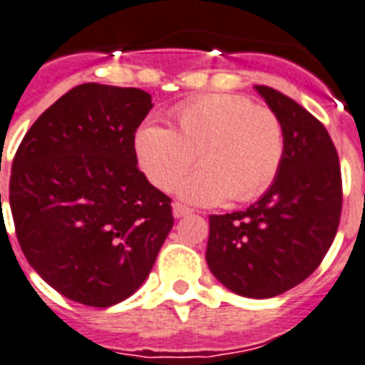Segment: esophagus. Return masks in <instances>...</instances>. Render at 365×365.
Segmentation results:
<instances>
[{
    "label": "esophagus",
    "instance_id": "34e87169",
    "mask_svg": "<svg viewBox=\"0 0 365 365\" xmlns=\"http://www.w3.org/2000/svg\"><path fill=\"white\" fill-rule=\"evenodd\" d=\"M192 210L187 208V206H183V204L180 202H174L173 204V213H174V217L180 219V217H185V215H189Z\"/></svg>",
    "mask_w": 365,
    "mask_h": 365
}]
</instances>
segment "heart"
Listing matches in <instances>:
<instances>
[{"label": "heart", "instance_id": "obj_1", "mask_svg": "<svg viewBox=\"0 0 365 365\" xmlns=\"http://www.w3.org/2000/svg\"><path fill=\"white\" fill-rule=\"evenodd\" d=\"M174 121L176 131L150 121L135 136L138 165L155 187L173 189L197 153L202 168L178 185L187 202H245L274 182L285 133L269 108L240 96H208L180 106Z\"/></svg>", "mask_w": 365, "mask_h": 365}]
</instances>
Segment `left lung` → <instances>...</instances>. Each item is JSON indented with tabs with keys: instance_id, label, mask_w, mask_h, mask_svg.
Listing matches in <instances>:
<instances>
[{
	"instance_id": "obj_1",
	"label": "left lung",
	"mask_w": 365,
	"mask_h": 365,
	"mask_svg": "<svg viewBox=\"0 0 365 365\" xmlns=\"http://www.w3.org/2000/svg\"><path fill=\"white\" fill-rule=\"evenodd\" d=\"M255 90L279 118L285 152L257 202L210 215L206 262L221 285L262 300L300 285L328 253L341 215V168L315 115L268 86Z\"/></svg>"
}]
</instances>
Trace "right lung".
Instances as JSON below:
<instances>
[{
  "label": "right lung",
  "mask_w": 365,
  "mask_h": 365,
  "mask_svg": "<svg viewBox=\"0 0 365 365\" xmlns=\"http://www.w3.org/2000/svg\"><path fill=\"white\" fill-rule=\"evenodd\" d=\"M152 106L136 88L76 86L38 115L14 155L19 244L69 300L110 307L129 298L173 229L170 198L136 167L135 133Z\"/></svg>",
  "instance_id": "obj_1"
}]
</instances>
